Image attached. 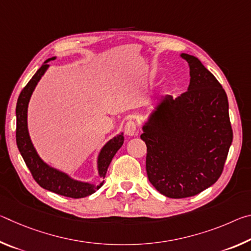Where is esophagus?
<instances>
[{
  "label": "esophagus",
  "instance_id": "esophagus-1",
  "mask_svg": "<svg viewBox=\"0 0 251 251\" xmlns=\"http://www.w3.org/2000/svg\"><path fill=\"white\" fill-rule=\"evenodd\" d=\"M125 133L128 136H137L138 135L137 124H136L135 121H128L126 123Z\"/></svg>",
  "mask_w": 251,
  "mask_h": 251
}]
</instances>
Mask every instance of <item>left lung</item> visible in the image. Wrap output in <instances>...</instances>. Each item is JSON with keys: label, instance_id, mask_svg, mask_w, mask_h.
I'll return each mask as SVG.
<instances>
[{"label": "left lung", "instance_id": "left-lung-1", "mask_svg": "<svg viewBox=\"0 0 251 251\" xmlns=\"http://www.w3.org/2000/svg\"><path fill=\"white\" fill-rule=\"evenodd\" d=\"M190 69L188 91L164 97L141 138L151 185L169 198L192 197L218 180L232 142L226 92L197 57L181 54Z\"/></svg>", "mask_w": 251, "mask_h": 251}]
</instances>
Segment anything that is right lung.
I'll use <instances>...</instances> for the list:
<instances>
[{"mask_svg": "<svg viewBox=\"0 0 251 251\" xmlns=\"http://www.w3.org/2000/svg\"><path fill=\"white\" fill-rule=\"evenodd\" d=\"M54 58L55 57L46 59L44 64L34 74L31 80L26 84V86L23 88L19 96L18 104H16V145H18L21 155H22L25 164H26L27 168L32 174L34 180L41 187L50 190V192L62 195V196L65 197H71L75 199L83 198L90 196V195L94 194L97 189H100L103 186L104 180H100L96 185L75 181L71 179L65 174L49 167L48 165L42 161L39 155H37L36 151L34 150L27 131L26 118L29 97H31L34 88H35L37 82L42 77V75L48 70V63L50 59ZM123 143H124V136L121 134L116 136V137H114L113 139H110L104 146L103 150H101L99 157V172L101 178L105 177L110 161H112L113 157L115 156L117 151L122 147Z\"/></svg>", "mask_w": 251, "mask_h": 251, "instance_id": "obj_1", "label": "right lung"}]
</instances>
